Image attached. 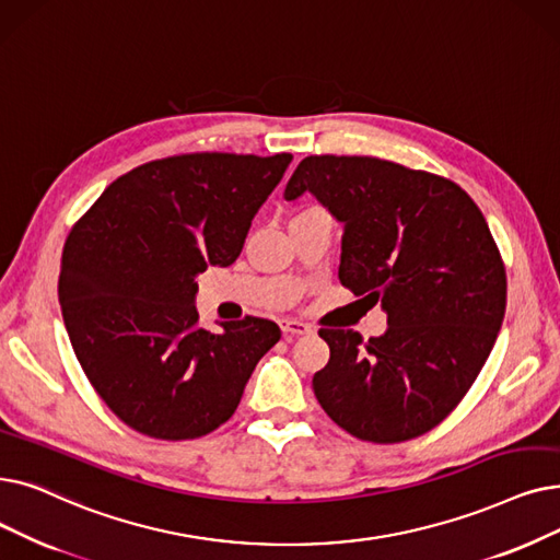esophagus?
Wrapping results in <instances>:
<instances>
[{
  "instance_id": "obj_1",
  "label": "esophagus",
  "mask_w": 560,
  "mask_h": 560,
  "mask_svg": "<svg viewBox=\"0 0 560 560\" xmlns=\"http://www.w3.org/2000/svg\"><path fill=\"white\" fill-rule=\"evenodd\" d=\"M281 329H283V334H288V336H304V334H311V331H313L306 323L293 320V318L281 320Z\"/></svg>"
}]
</instances>
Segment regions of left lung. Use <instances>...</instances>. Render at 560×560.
<instances>
[{
    "label": "left lung",
    "mask_w": 560,
    "mask_h": 560,
    "mask_svg": "<svg viewBox=\"0 0 560 560\" xmlns=\"http://www.w3.org/2000/svg\"><path fill=\"white\" fill-rule=\"evenodd\" d=\"M304 191L343 224L340 283L388 323L369 343L320 329L315 398L359 440H415L465 398L499 336L508 283L490 226L459 185L380 158H304L283 197Z\"/></svg>",
    "instance_id": "8db88e82"
}]
</instances>
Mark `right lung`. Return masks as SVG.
Wrapping results in <instances>:
<instances>
[{"label": "right lung", "mask_w": 560, "mask_h": 560, "mask_svg": "<svg viewBox=\"0 0 560 560\" xmlns=\"http://www.w3.org/2000/svg\"><path fill=\"white\" fill-rule=\"evenodd\" d=\"M293 160L187 153L116 178L72 226L59 304L82 371L114 415L155 440H197L226 423L272 320L199 325L197 277L226 267Z\"/></svg>", "instance_id": "1"}]
</instances>
